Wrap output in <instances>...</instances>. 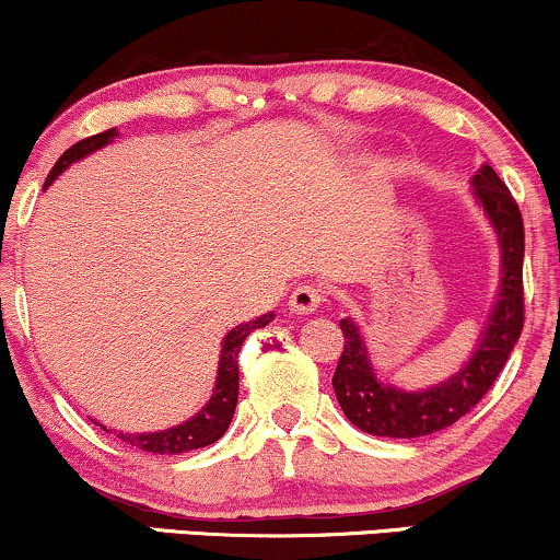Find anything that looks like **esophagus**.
I'll use <instances>...</instances> for the list:
<instances>
[{"mask_svg": "<svg viewBox=\"0 0 560 560\" xmlns=\"http://www.w3.org/2000/svg\"><path fill=\"white\" fill-rule=\"evenodd\" d=\"M324 303V290L316 282H301L290 295V311L298 313V316H305V313H313L318 305Z\"/></svg>", "mask_w": 560, "mask_h": 560, "instance_id": "esophagus-1", "label": "esophagus"}]
</instances>
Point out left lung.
<instances>
[{
    "label": "left lung",
    "instance_id": "obj_1",
    "mask_svg": "<svg viewBox=\"0 0 560 560\" xmlns=\"http://www.w3.org/2000/svg\"><path fill=\"white\" fill-rule=\"evenodd\" d=\"M474 196L485 206L502 244V285L487 331L479 339L471 362L448 382L423 393H402L377 382L362 336L349 318H343L339 324L343 351L334 372V393L341 410L359 431L385 435V439H420L454 425L489 393L523 334V213L510 188L489 165H481L474 175Z\"/></svg>",
    "mask_w": 560,
    "mask_h": 560
}]
</instances>
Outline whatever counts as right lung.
<instances>
[{
    "label": "right lung",
    "mask_w": 560,
    "mask_h": 560,
    "mask_svg": "<svg viewBox=\"0 0 560 560\" xmlns=\"http://www.w3.org/2000/svg\"><path fill=\"white\" fill-rule=\"evenodd\" d=\"M117 137V129H106V132L91 135L86 140L75 142L73 148H68L63 155L58 158V163L52 165V171L45 180V188L50 186L52 180L58 178L60 173L66 171L68 165L81 160L89 152H94L98 148H104L106 142H112ZM272 320V313L257 318V320H247V324L232 328L226 334L224 347H221V359H219V377H217V387H213V395L206 408L198 412L196 418H190L188 423L175 425L171 431L163 433H140V435H129V433H117L121 441H127L129 446H137L142 451H150V454H183V451H194V448H203L217 443L221 435L226 433L229 423H232L234 408H236V397H240V351L244 339L257 328H265ZM106 431V428H104Z\"/></svg>",
    "instance_id": "1"
}]
</instances>
